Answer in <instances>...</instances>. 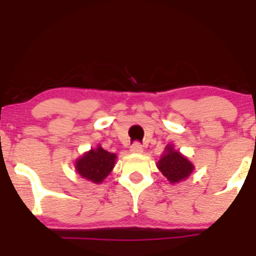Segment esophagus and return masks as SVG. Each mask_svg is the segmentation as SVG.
I'll use <instances>...</instances> for the list:
<instances>
[{
	"label": "esophagus",
	"instance_id": "obj_1",
	"mask_svg": "<svg viewBox=\"0 0 256 256\" xmlns=\"http://www.w3.org/2000/svg\"><path fill=\"white\" fill-rule=\"evenodd\" d=\"M130 150L131 152H134V154H140V152H143V146L140 142H134V144L131 146Z\"/></svg>",
	"mask_w": 256,
	"mask_h": 256
}]
</instances>
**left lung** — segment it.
<instances>
[{
    "instance_id": "obj_1",
    "label": "left lung",
    "mask_w": 256,
    "mask_h": 256,
    "mask_svg": "<svg viewBox=\"0 0 256 256\" xmlns=\"http://www.w3.org/2000/svg\"><path fill=\"white\" fill-rule=\"evenodd\" d=\"M158 168L168 179L170 183L174 184L189 177L194 171V165L188 160V158L176 150L172 144H168L166 146L162 156L158 160Z\"/></svg>"
}]
</instances>
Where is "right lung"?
<instances>
[{
    "instance_id": "obj_1",
    "label": "right lung",
    "mask_w": 256,
    "mask_h": 256,
    "mask_svg": "<svg viewBox=\"0 0 256 256\" xmlns=\"http://www.w3.org/2000/svg\"><path fill=\"white\" fill-rule=\"evenodd\" d=\"M116 155L104 150L101 146L86 152L76 160V171L80 177L95 184H100L112 172L116 165Z\"/></svg>"
}]
</instances>
